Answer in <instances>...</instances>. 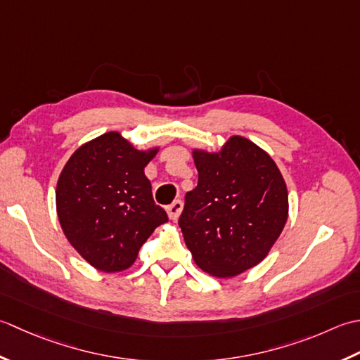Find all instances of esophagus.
I'll list each match as a JSON object with an SVG mask.
<instances>
[{
    "instance_id": "34e87169",
    "label": "esophagus",
    "mask_w": 360,
    "mask_h": 360,
    "mask_svg": "<svg viewBox=\"0 0 360 360\" xmlns=\"http://www.w3.org/2000/svg\"><path fill=\"white\" fill-rule=\"evenodd\" d=\"M181 210H183V202L181 200H174L171 205H167V207H166L167 216H169L172 221H177Z\"/></svg>"
}]
</instances>
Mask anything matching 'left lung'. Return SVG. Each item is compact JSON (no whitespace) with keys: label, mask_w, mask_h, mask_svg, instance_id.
Masks as SVG:
<instances>
[{"label":"left lung","mask_w":360,"mask_h":360,"mask_svg":"<svg viewBox=\"0 0 360 360\" xmlns=\"http://www.w3.org/2000/svg\"><path fill=\"white\" fill-rule=\"evenodd\" d=\"M199 183L179 225L194 262L219 278L259 264L288 221V188L267 152L231 136L221 152L194 150Z\"/></svg>","instance_id":"8db88e82"}]
</instances>
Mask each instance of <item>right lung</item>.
Returning <instances> with one entry per match:
<instances>
[{
  "instance_id": "right-lung-1",
  "label": "right lung",
  "mask_w": 360,
  "mask_h": 360,
  "mask_svg": "<svg viewBox=\"0 0 360 360\" xmlns=\"http://www.w3.org/2000/svg\"><path fill=\"white\" fill-rule=\"evenodd\" d=\"M157 150H136L108 131L80 146L58 177L56 205L65 236L102 272L129 269L153 230L167 222L144 175Z\"/></svg>"
}]
</instances>
